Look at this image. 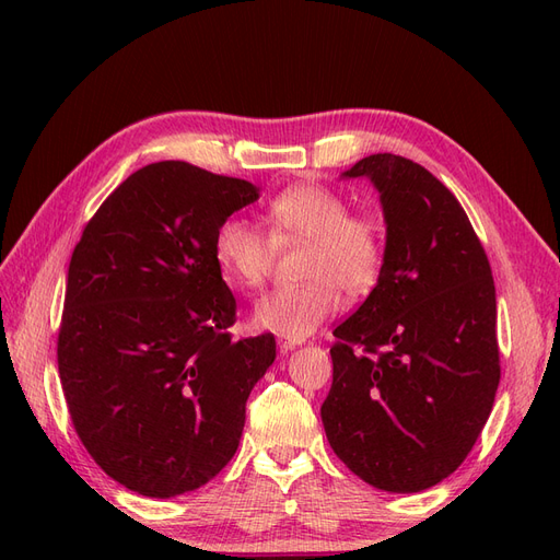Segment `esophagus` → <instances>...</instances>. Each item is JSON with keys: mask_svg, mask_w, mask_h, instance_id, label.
<instances>
[{"mask_svg": "<svg viewBox=\"0 0 560 560\" xmlns=\"http://www.w3.org/2000/svg\"><path fill=\"white\" fill-rule=\"evenodd\" d=\"M296 346H301V341H296V338H284V336H280V338H278V348H280L282 352H287V350H294Z\"/></svg>", "mask_w": 560, "mask_h": 560, "instance_id": "34e87169", "label": "esophagus"}]
</instances>
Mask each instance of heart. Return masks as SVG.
<instances>
[{"label": "heart", "instance_id": "obj_1", "mask_svg": "<svg viewBox=\"0 0 560 560\" xmlns=\"http://www.w3.org/2000/svg\"><path fill=\"white\" fill-rule=\"evenodd\" d=\"M268 224L278 241H308L301 276L308 282L270 292L254 308V325L284 338L317 331L341 306V292L364 296L374 290L385 241L369 214H350L343 196L319 184H296L268 202ZM243 217H229L214 231V261L224 278L243 290H257L276 259V241Z\"/></svg>", "mask_w": 560, "mask_h": 560}]
</instances>
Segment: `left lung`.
Segmentation results:
<instances>
[{
    "instance_id": "1",
    "label": "left lung",
    "mask_w": 560,
    "mask_h": 560,
    "mask_svg": "<svg viewBox=\"0 0 560 560\" xmlns=\"http://www.w3.org/2000/svg\"><path fill=\"white\" fill-rule=\"evenodd\" d=\"M343 177L381 194L385 261L362 306L334 329L319 416L350 471L418 493L463 465L500 383L495 282L457 198L425 167L371 154Z\"/></svg>"
}]
</instances>
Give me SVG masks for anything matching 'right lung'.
I'll return each instance as SVG.
<instances>
[{
	"mask_svg": "<svg viewBox=\"0 0 560 560\" xmlns=\"http://www.w3.org/2000/svg\"><path fill=\"white\" fill-rule=\"evenodd\" d=\"M257 198L245 179L151 163L116 186L72 252L58 331L65 401L93 460L135 493H189L238 451L276 338L233 341L235 296L212 243Z\"/></svg>",
	"mask_w": 560,
	"mask_h": 560,
	"instance_id": "add662e5",
	"label": "right lung"
}]
</instances>
